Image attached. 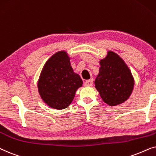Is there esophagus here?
<instances>
[{"label":"esophagus","mask_w":156,"mask_h":156,"mask_svg":"<svg viewBox=\"0 0 156 156\" xmlns=\"http://www.w3.org/2000/svg\"><path fill=\"white\" fill-rule=\"evenodd\" d=\"M93 83V80L89 79V80H87L84 83V86H92Z\"/></svg>","instance_id":"obj_1"}]
</instances>
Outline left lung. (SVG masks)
<instances>
[{"label":"left lung","mask_w":156,"mask_h":156,"mask_svg":"<svg viewBox=\"0 0 156 156\" xmlns=\"http://www.w3.org/2000/svg\"><path fill=\"white\" fill-rule=\"evenodd\" d=\"M100 65L95 86L103 101L113 106L125 102L134 86L129 68L121 58L112 51H108L106 58L100 61Z\"/></svg>","instance_id":"8db88e82"}]
</instances>
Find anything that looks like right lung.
<instances>
[{
	"label": "right lung",
	"instance_id": "obj_1",
	"mask_svg": "<svg viewBox=\"0 0 156 156\" xmlns=\"http://www.w3.org/2000/svg\"><path fill=\"white\" fill-rule=\"evenodd\" d=\"M83 80L73 73L66 52L60 51L50 58L39 78L38 88L41 98L50 107L64 109L70 104Z\"/></svg>",
	"mask_w": 156,
	"mask_h": 156
}]
</instances>
